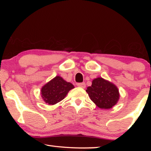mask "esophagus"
I'll list each match as a JSON object with an SVG mask.
<instances>
[{"instance_id": "esophagus-1", "label": "esophagus", "mask_w": 151, "mask_h": 151, "mask_svg": "<svg viewBox=\"0 0 151 151\" xmlns=\"http://www.w3.org/2000/svg\"><path fill=\"white\" fill-rule=\"evenodd\" d=\"M77 86L78 87H81L83 88H85L86 87V85L85 83H78L77 84Z\"/></svg>"}]
</instances>
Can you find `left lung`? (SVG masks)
<instances>
[{"instance_id":"8db88e82","label":"left lung","mask_w":151,"mask_h":151,"mask_svg":"<svg viewBox=\"0 0 151 151\" xmlns=\"http://www.w3.org/2000/svg\"><path fill=\"white\" fill-rule=\"evenodd\" d=\"M91 101L101 109H109L116 104L120 98L119 89L114 84L102 77L94 78L86 90Z\"/></svg>"}]
</instances>
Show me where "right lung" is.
<instances>
[{
  "label": "right lung",
  "mask_w": 151,
  "mask_h": 151,
  "mask_svg": "<svg viewBox=\"0 0 151 151\" xmlns=\"http://www.w3.org/2000/svg\"><path fill=\"white\" fill-rule=\"evenodd\" d=\"M74 88L73 84L66 82L60 76H56L42 86L40 94L46 103L53 105L63 100Z\"/></svg>",
  "instance_id": "1"
}]
</instances>
